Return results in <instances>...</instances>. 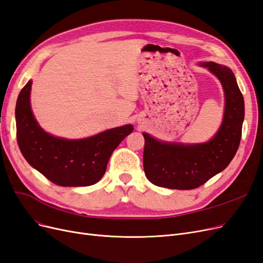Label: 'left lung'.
Wrapping results in <instances>:
<instances>
[{
  "instance_id": "8db88e82",
  "label": "left lung",
  "mask_w": 263,
  "mask_h": 263,
  "mask_svg": "<svg viewBox=\"0 0 263 263\" xmlns=\"http://www.w3.org/2000/svg\"><path fill=\"white\" fill-rule=\"evenodd\" d=\"M220 79L225 93L224 119L205 143L162 142L143 134V168L152 184L171 189H195L230 164L239 147L245 104L233 71L214 62L201 63Z\"/></svg>"
}]
</instances>
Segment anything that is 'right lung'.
Returning <instances> with one entry per match:
<instances>
[{"instance_id":"add662e5","label":"right lung","mask_w":263,"mask_h":263,"mask_svg":"<svg viewBox=\"0 0 263 263\" xmlns=\"http://www.w3.org/2000/svg\"><path fill=\"white\" fill-rule=\"evenodd\" d=\"M31 80L25 85L16 103V137L24 158L52 183L64 187L90 186L105 173L108 159L133 130L125 125L86 139L68 140L45 133L30 107Z\"/></svg>"}]
</instances>
